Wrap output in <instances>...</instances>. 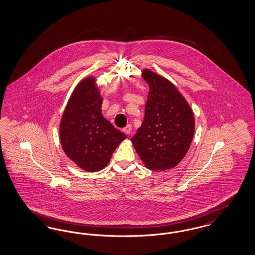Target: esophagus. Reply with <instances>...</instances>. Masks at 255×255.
<instances>
[{"instance_id": "esophagus-1", "label": "esophagus", "mask_w": 255, "mask_h": 255, "mask_svg": "<svg viewBox=\"0 0 255 255\" xmlns=\"http://www.w3.org/2000/svg\"><path fill=\"white\" fill-rule=\"evenodd\" d=\"M131 130H132V126L131 125H127L125 128H123V132H125L127 135L130 134Z\"/></svg>"}]
</instances>
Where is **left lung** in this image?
Wrapping results in <instances>:
<instances>
[{
    "mask_svg": "<svg viewBox=\"0 0 255 255\" xmlns=\"http://www.w3.org/2000/svg\"><path fill=\"white\" fill-rule=\"evenodd\" d=\"M141 77L149 85L145 117L131 141L146 168L170 170L190 148L194 112L173 82L148 68L141 70Z\"/></svg>",
    "mask_w": 255,
    "mask_h": 255,
    "instance_id": "8db88e82",
    "label": "left lung"
}]
</instances>
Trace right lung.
Wrapping results in <instances>:
<instances>
[{
  "label": "right lung",
  "instance_id": "add662e5",
  "mask_svg": "<svg viewBox=\"0 0 255 255\" xmlns=\"http://www.w3.org/2000/svg\"><path fill=\"white\" fill-rule=\"evenodd\" d=\"M103 102L95 76L77 84L60 123L63 152L86 172H99L110 162L117 147L126 138L102 114Z\"/></svg>",
  "mask_w": 255,
  "mask_h": 255
}]
</instances>
